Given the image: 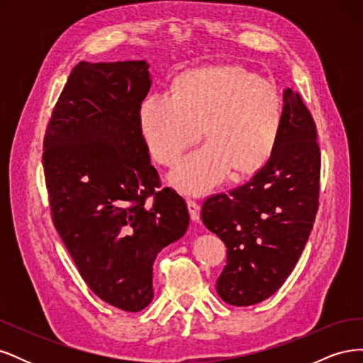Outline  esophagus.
<instances>
[{"instance_id":"34e87169","label":"esophagus","mask_w":363,"mask_h":363,"mask_svg":"<svg viewBox=\"0 0 363 363\" xmlns=\"http://www.w3.org/2000/svg\"><path fill=\"white\" fill-rule=\"evenodd\" d=\"M188 208H189V215L194 223L200 221V206L194 200H188Z\"/></svg>"}]
</instances>
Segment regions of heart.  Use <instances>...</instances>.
<instances>
[{
  "label": "heart",
  "mask_w": 363,
  "mask_h": 363,
  "mask_svg": "<svg viewBox=\"0 0 363 363\" xmlns=\"http://www.w3.org/2000/svg\"><path fill=\"white\" fill-rule=\"evenodd\" d=\"M281 100L271 82L244 68L218 65L189 69L172 95L150 94L139 108V128L150 155L172 164L200 138L207 142L179 162L168 182L186 195H206L235 169L262 168L277 144Z\"/></svg>",
  "instance_id": "obj_1"
}]
</instances>
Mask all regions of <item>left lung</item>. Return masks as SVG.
<instances>
[{
  "mask_svg": "<svg viewBox=\"0 0 363 363\" xmlns=\"http://www.w3.org/2000/svg\"><path fill=\"white\" fill-rule=\"evenodd\" d=\"M321 157L316 127L298 94L283 91L277 144L247 184L207 199L204 225L227 245L216 292L232 306L269 298L289 277L318 211Z\"/></svg>",
  "mask_w": 363,
  "mask_h": 363,
  "instance_id": "left-lung-1",
  "label": "left lung"
}]
</instances>
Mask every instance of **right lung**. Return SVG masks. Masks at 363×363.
<instances>
[{
  "instance_id": "obj_1",
  "label": "right lung",
  "mask_w": 363,
  "mask_h": 363,
  "mask_svg": "<svg viewBox=\"0 0 363 363\" xmlns=\"http://www.w3.org/2000/svg\"><path fill=\"white\" fill-rule=\"evenodd\" d=\"M148 69L147 60L80 62L43 142L54 225L87 286L125 312L151 303L156 256L189 227L182 196L156 192L159 175L139 128Z\"/></svg>"
}]
</instances>
